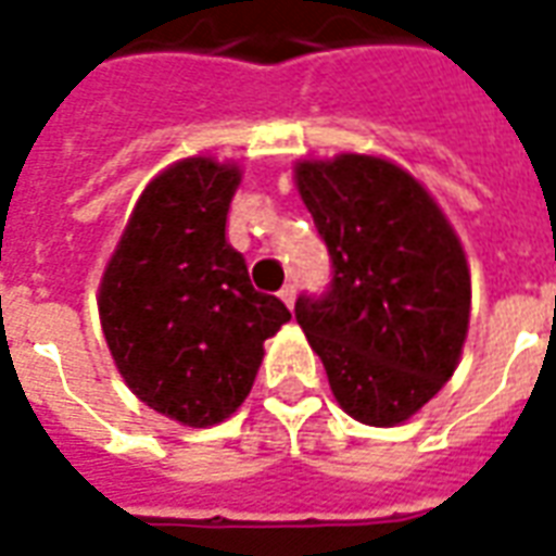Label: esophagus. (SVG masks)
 <instances>
[{"label":"esophagus","instance_id":"1","mask_svg":"<svg viewBox=\"0 0 556 556\" xmlns=\"http://www.w3.org/2000/svg\"><path fill=\"white\" fill-rule=\"evenodd\" d=\"M279 298H282V303H286V306H294V301H298V289H294V286H291V282H286V286H282V289H279Z\"/></svg>","mask_w":556,"mask_h":556}]
</instances>
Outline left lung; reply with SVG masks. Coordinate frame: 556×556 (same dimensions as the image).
Listing matches in <instances>:
<instances>
[{
	"label": "left lung",
	"mask_w": 556,
	"mask_h": 556,
	"mask_svg": "<svg viewBox=\"0 0 556 556\" xmlns=\"http://www.w3.org/2000/svg\"><path fill=\"white\" fill-rule=\"evenodd\" d=\"M333 265L294 318L345 414L399 426L453 378L470 321V270L426 187L390 160L339 154L294 169Z\"/></svg>",
	"instance_id": "left-lung-1"
}]
</instances>
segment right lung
Returning <instances> with one entry per match:
<instances>
[{"mask_svg": "<svg viewBox=\"0 0 556 556\" xmlns=\"http://www.w3.org/2000/svg\"><path fill=\"white\" fill-rule=\"evenodd\" d=\"M235 163L187 157L139 195L103 270L98 309L127 387L148 408L205 429L241 408L265 339L291 313L250 282L226 241Z\"/></svg>", "mask_w": 556, "mask_h": 556, "instance_id": "add662e5", "label": "right lung"}]
</instances>
